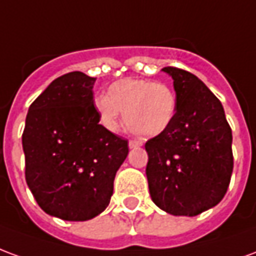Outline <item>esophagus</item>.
<instances>
[{"instance_id": "34e87169", "label": "esophagus", "mask_w": 256, "mask_h": 256, "mask_svg": "<svg viewBox=\"0 0 256 256\" xmlns=\"http://www.w3.org/2000/svg\"><path fill=\"white\" fill-rule=\"evenodd\" d=\"M141 145H142L141 141H136V140H130V141H128V148H132V150H133V148H138Z\"/></svg>"}]
</instances>
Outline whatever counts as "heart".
Instances as JSON below:
<instances>
[{"mask_svg":"<svg viewBox=\"0 0 256 256\" xmlns=\"http://www.w3.org/2000/svg\"><path fill=\"white\" fill-rule=\"evenodd\" d=\"M100 123L116 130L122 112L128 128L146 138L164 133L176 115V96L167 84L148 79L123 78L110 86L108 94L94 98Z\"/></svg>","mask_w":256,"mask_h":256,"instance_id":"1","label":"heart"}]
</instances>
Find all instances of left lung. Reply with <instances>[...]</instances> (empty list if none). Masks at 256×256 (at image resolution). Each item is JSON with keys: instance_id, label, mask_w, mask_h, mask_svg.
I'll return each instance as SVG.
<instances>
[{"instance_id": "8db88e82", "label": "left lung", "mask_w": 256, "mask_h": 256, "mask_svg": "<svg viewBox=\"0 0 256 256\" xmlns=\"http://www.w3.org/2000/svg\"><path fill=\"white\" fill-rule=\"evenodd\" d=\"M176 90V115L164 133L145 144L154 203L176 216H194L225 196L232 172V130L214 93L193 75L164 67Z\"/></svg>"}]
</instances>
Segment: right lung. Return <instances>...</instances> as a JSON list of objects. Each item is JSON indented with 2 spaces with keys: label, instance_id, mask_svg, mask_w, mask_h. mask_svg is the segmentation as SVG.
Masks as SVG:
<instances>
[{
  "label": "right lung",
  "instance_id": "right-lung-1",
  "mask_svg": "<svg viewBox=\"0 0 256 256\" xmlns=\"http://www.w3.org/2000/svg\"><path fill=\"white\" fill-rule=\"evenodd\" d=\"M96 78L80 71L54 79L28 108L22 137L26 182L46 214L88 220L110 204L126 140L101 126Z\"/></svg>",
  "mask_w": 256,
  "mask_h": 256
}]
</instances>
